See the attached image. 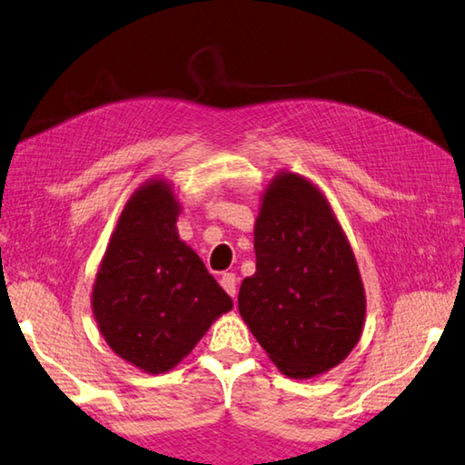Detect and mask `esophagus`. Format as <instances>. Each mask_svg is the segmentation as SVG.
Returning a JSON list of instances; mask_svg holds the SVG:
<instances>
[{"mask_svg": "<svg viewBox=\"0 0 465 465\" xmlns=\"http://www.w3.org/2000/svg\"><path fill=\"white\" fill-rule=\"evenodd\" d=\"M220 284H222V288H223L225 292L230 294L232 298H233L235 294H238V278H235V274H232V272H227V274L222 276Z\"/></svg>", "mask_w": 465, "mask_h": 465, "instance_id": "obj_1", "label": "esophagus"}]
</instances>
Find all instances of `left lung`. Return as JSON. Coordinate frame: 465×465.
<instances>
[{
    "mask_svg": "<svg viewBox=\"0 0 465 465\" xmlns=\"http://www.w3.org/2000/svg\"><path fill=\"white\" fill-rule=\"evenodd\" d=\"M256 274L242 282L240 314L274 365L311 379L347 359L365 322L357 262L324 195L282 173L253 230Z\"/></svg>",
    "mask_w": 465,
    "mask_h": 465,
    "instance_id": "1",
    "label": "left lung"
}]
</instances>
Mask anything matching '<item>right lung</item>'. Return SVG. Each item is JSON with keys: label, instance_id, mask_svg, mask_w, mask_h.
I'll return each mask as SVG.
<instances>
[{"label": "right lung", "instance_id": "add662e5", "mask_svg": "<svg viewBox=\"0 0 465 465\" xmlns=\"http://www.w3.org/2000/svg\"><path fill=\"white\" fill-rule=\"evenodd\" d=\"M179 203L149 181L124 205L93 288L98 329L118 357L153 375L187 357L233 302L179 240Z\"/></svg>", "mask_w": 465, "mask_h": 465}]
</instances>
